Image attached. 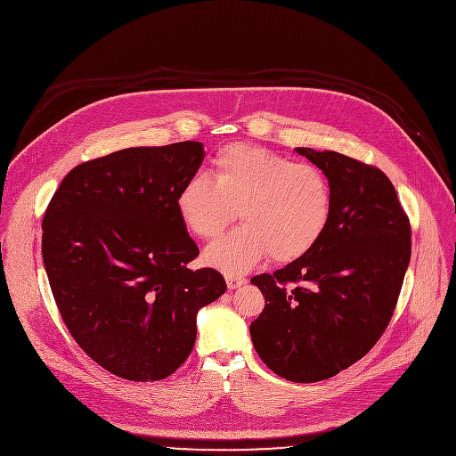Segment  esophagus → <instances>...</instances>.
Segmentation results:
<instances>
[{"instance_id": "obj_1", "label": "esophagus", "mask_w": 456, "mask_h": 456, "mask_svg": "<svg viewBox=\"0 0 456 456\" xmlns=\"http://www.w3.org/2000/svg\"><path fill=\"white\" fill-rule=\"evenodd\" d=\"M246 284V279L244 277H237V275H228L226 277V286H228V289H237V288H240V286H244Z\"/></svg>"}]
</instances>
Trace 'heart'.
Returning <instances> with one entry per match:
<instances>
[{
    "label": "heart",
    "mask_w": 456,
    "mask_h": 456,
    "mask_svg": "<svg viewBox=\"0 0 456 456\" xmlns=\"http://www.w3.org/2000/svg\"><path fill=\"white\" fill-rule=\"evenodd\" d=\"M212 181L189 177L175 194L183 226L212 240L233 221L242 226L212 244L205 260L228 275L242 273L269 253L273 262L305 255L325 233L332 189L325 172L260 145L230 143L210 163Z\"/></svg>",
    "instance_id": "1"
}]
</instances>
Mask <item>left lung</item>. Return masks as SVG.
Segmentation results:
<instances>
[{"mask_svg":"<svg viewBox=\"0 0 456 456\" xmlns=\"http://www.w3.org/2000/svg\"><path fill=\"white\" fill-rule=\"evenodd\" d=\"M332 189L325 233L273 275L251 279L264 311L251 341L277 376L316 383L365 355L388 327L411 255V228L388 175L334 151L297 147Z\"/></svg>","mask_w":456,"mask_h":456,"instance_id":"8db88e82","label":"left lung"}]
</instances>
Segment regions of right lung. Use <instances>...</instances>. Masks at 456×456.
<instances>
[{
    "label": "right lung",
    "mask_w": 456,
    "mask_h": 456,
    "mask_svg": "<svg viewBox=\"0 0 456 456\" xmlns=\"http://www.w3.org/2000/svg\"><path fill=\"white\" fill-rule=\"evenodd\" d=\"M203 143L129 147L71 168L43 219V262L78 346L108 372L158 381L194 348L198 311L226 282L200 255L175 194L200 170Z\"/></svg>",
    "instance_id": "1"
}]
</instances>
